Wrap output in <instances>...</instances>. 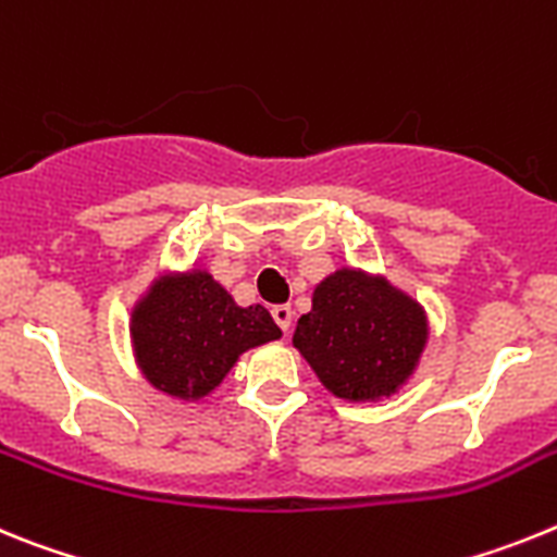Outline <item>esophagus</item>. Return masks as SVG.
Listing matches in <instances>:
<instances>
[{"instance_id":"1","label":"esophagus","mask_w":557,"mask_h":557,"mask_svg":"<svg viewBox=\"0 0 557 557\" xmlns=\"http://www.w3.org/2000/svg\"><path fill=\"white\" fill-rule=\"evenodd\" d=\"M272 317H274V322H277L280 325V331L283 333H292V325H294V311H292V306H277L272 311Z\"/></svg>"}]
</instances>
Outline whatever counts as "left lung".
<instances>
[{
    "label": "left lung",
    "instance_id": "1",
    "mask_svg": "<svg viewBox=\"0 0 557 557\" xmlns=\"http://www.w3.org/2000/svg\"><path fill=\"white\" fill-rule=\"evenodd\" d=\"M311 311L294 331V347L327 393L350 404L389 398L412 379L429 322L418 299L386 277L336 269L313 288Z\"/></svg>",
    "mask_w": 557,
    "mask_h": 557
}]
</instances>
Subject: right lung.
I'll return each mask as SVG.
<instances>
[{
    "label": "right lung",
    "instance_id": "obj_1",
    "mask_svg": "<svg viewBox=\"0 0 557 557\" xmlns=\"http://www.w3.org/2000/svg\"><path fill=\"white\" fill-rule=\"evenodd\" d=\"M139 372L159 393L201 400L251 347L283 336L263 306L240 308L207 269L159 274L132 308Z\"/></svg>",
    "mask_w": 557,
    "mask_h": 557
}]
</instances>
